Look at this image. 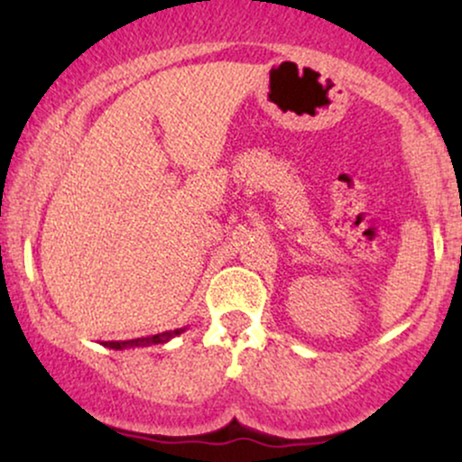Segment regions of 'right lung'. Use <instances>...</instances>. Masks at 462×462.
Masks as SVG:
<instances>
[{"instance_id": "1", "label": "right lung", "mask_w": 462, "mask_h": 462, "mask_svg": "<svg viewBox=\"0 0 462 462\" xmlns=\"http://www.w3.org/2000/svg\"><path fill=\"white\" fill-rule=\"evenodd\" d=\"M187 328H178V330L169 332H158L152 337H141V338H130V341H104V347L110 349H128V347H150V346H162V343L171 341L173 337L182 334Z\"/></svg>"}]
</instances>
